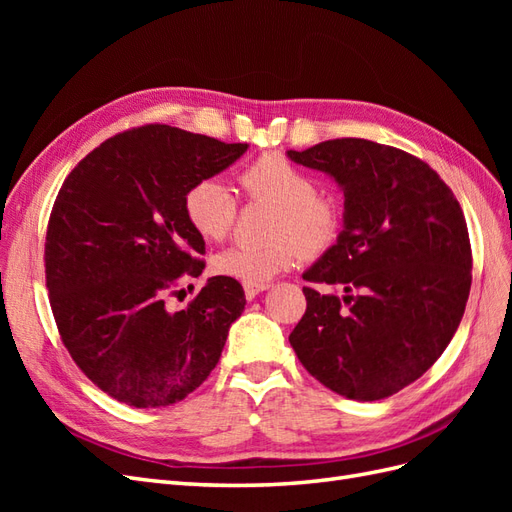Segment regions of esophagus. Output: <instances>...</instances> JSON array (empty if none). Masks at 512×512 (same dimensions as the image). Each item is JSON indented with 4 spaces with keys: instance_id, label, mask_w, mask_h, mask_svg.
I'll use <instances>...</instances> for the list:
<instances>
[{
    "instance_id": "1",
    "label": "esophagus",
    "mask_w": 512,
    "mask_h": 512,
    "mask_svg": "<svg viewBox=\"0 0 512 512\" xmlns=\"http://www.w3.org/2000/svg\"><path fill=\"white\" fill-rule=\"evenodd\" d=\"M267 288H269V284H243V290H245V297H247V301L256 299L258 294H260L262 290H267Z\"/></svg>"
}]
</instances>
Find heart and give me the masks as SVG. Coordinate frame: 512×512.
<instances>
[{
	"label": "heart",
	"instance_id": "heart-1",
	"mask_svg": "<svg viewBox=\"0 0 512 512\" xmlns=\"http://www.w3.org/2000/svg\"><path fill=\"white\" fill-rule=\"evenodd\" d=\"M243 190L252 198L275 205L271 235L265 245L235 243L213 256V271L243 284H267L294 265L305 252L329 247L339 230V209L327 196L316 194V183L280 153H265L241 173ZM188 222L207 241L228 235L237 215V198L218 177L198 179L185 194Z\"/></svg>",
	"mask_w": 512,
	"mask_h": 512
}]
</instances>
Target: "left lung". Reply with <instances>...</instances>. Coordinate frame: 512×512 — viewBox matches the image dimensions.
<instances>
[{"instance_id": "1", "label": "left lung", "mask_w": 512, "mask_h": 512, "mask_svg": "<svg viewBox=\"0 0 512 512\" xmlns=\"http://www.w3.org/2000/svg\"><path fill=\"white\" fill-rule=\"evenodd\" d=\"M286 156L344 192L342 232L303 273L344 294L303 288L307 309L290 346L333 393L391 397L438 361L466 312L472 252L463 211L436 170L395 147L335 138Z\"/></svg>"}]
</instances>
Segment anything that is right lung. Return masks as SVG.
<instances>
[{"mask_svg": "<svg viewBox=\"0 0 512 512\" xmlns=\"http://www.w3.org/2000/svg\"><path fill=\"white\" fill-rule=\"evenodd\" d=\"M247 147L151 123L108 138L61 185L44 250L51 309L74 363L113 399L173 406L218 365L241 284L209 277L181 312L164 299L205 269L185 194Z\"/></svg>", "mask_w": 512, "mask_h": 512, "instance_id": "obj_1", "label": "right lung"}]
</instances>
